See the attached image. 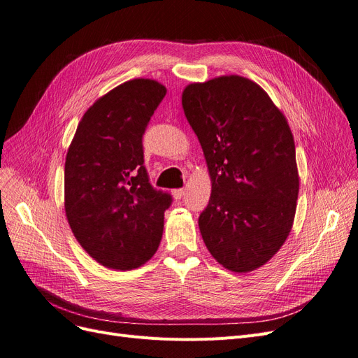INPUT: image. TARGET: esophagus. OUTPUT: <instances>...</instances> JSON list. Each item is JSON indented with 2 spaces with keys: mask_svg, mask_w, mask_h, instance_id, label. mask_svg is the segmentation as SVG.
<instances>
[{
  "mask_svg": "<svg viewBox=\"0 0 358 358\" xmlns=\"http://www.w3.org/2000/svg\"><path fill=\"white\" fill-rule=\"evenodd\" d=\"M185 192H187V189H185V188L173 189V191H171V195H173V198H175V199H180V198L185 195Z\"/></svg>",
  "mask_w": 358,
  "mask_h": 358,
  "instance_id": "1",
  "label": "esophagus"
}]
</instances>
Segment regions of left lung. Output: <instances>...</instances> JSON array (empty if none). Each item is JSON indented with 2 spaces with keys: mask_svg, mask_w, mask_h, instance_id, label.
Here are the masks:
<instances>
[{
  "mask_svg": "<svg viewBox=\"0 0 358 358\" xmlns=\"http://www.w3.org/2000/svg\"><path fill=\"white\" fill-rule=\"evenodd\" d=\"M182 107L211 179L198 219L204 244L224 268L248 273L292 229L299 176L291 127L260 85L238 75L188 85Z\"/></svg>",
  "mask_w": 358,
  "mask_h": 358,
  "instance_id": "left-lung-1",
  "label": "left lung"
}]
</instances>
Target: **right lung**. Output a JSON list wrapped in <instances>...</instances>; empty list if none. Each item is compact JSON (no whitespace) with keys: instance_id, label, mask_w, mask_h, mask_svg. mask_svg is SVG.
Masks as SVG:
<instances>
[{"instance_id":"right-lung-1","label":"right lung","mask_w":358,"mask_h":358,"mask_svg":"<svg viewBox=\"0 0 358 358\" xmlns=\"http://www.w3.org/2000/svg\"><path fill=\"white\" fill-rule=\"evenodd\" d=\"M166 92L141 78L99 96L66 155L67 222L82 248L108 268H136L160 245L171 196L151 187L142 135Z\"/></svg>"}]
</instances>
